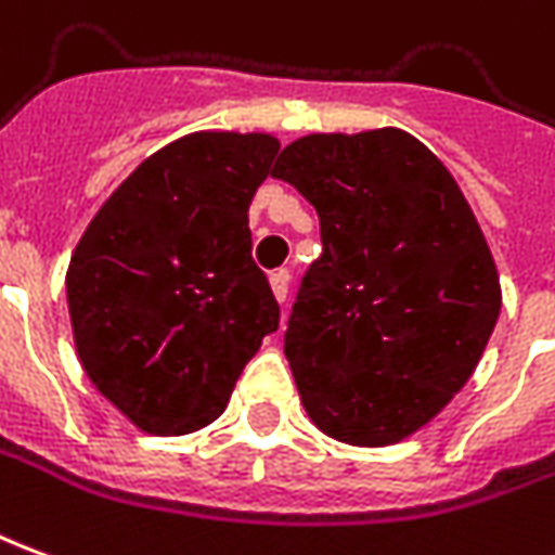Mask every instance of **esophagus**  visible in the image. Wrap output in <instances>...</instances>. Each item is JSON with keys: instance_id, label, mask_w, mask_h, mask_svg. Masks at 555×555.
<instances>
[{"instance_id": "1", "label": "esophagus", "mask_w": 555, "mask_h": 555, "mask_svg": "<svg viewBox=\"0 0 555 555\" xmlns=\"http://www.w3.org/2000/svg\"><path fill=\"white\" fill-rule=\"evenodd\" d=\"M270 288H273V297H276L279 304H285V297H288V273L285 270H279L270 276Z\"/></svg>"}]
</instances>
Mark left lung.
Here are the masks:
<instances>
[{
	"label": "left lung",
	"instance_id": "left-lung-1",
	"mask_svg": "<svg viewBox=\"0 0 555 555\" xmlns=\"http://www.w3.org/2000/svg\"><path fill=\"white\" fill-rule=\"evenodd\" d=\"M273 177L315 207L321 258L285 331L312 424L385 448L460 393L490 343L502 285L466 195L409 131H315Z\"/></svg>",
	"mask_w": 555,
	"mask_h": 555
}]
</instances>
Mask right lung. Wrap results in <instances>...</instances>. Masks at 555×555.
Returning <instances> with one entry per match:
<instances>
[{
  "instance_id": "1",
  "label": "right lung",
  "mask_w": 555,
  "mask_h": 555,
  "mask_svg": "<svg viewBox=\"0 0 555 555\" xmlns=\"http://www.w3.org/2000/svg\"><path fill=\"white\" fill-rule=\"evenodd\" d=\"M279 153L267 131H192L143 158L72 251L80 366L150 436L228 409L279 306L251 261L249 204Z\"/></svg>"
}]
</instances>
